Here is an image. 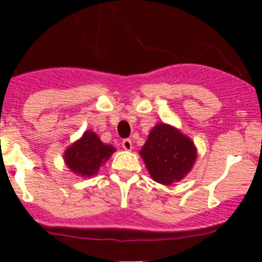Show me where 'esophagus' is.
I'll return each mask as SVG.
<instances>
[{
    "label": "esophagus",
    "instance_id": "34e87169",
    "mask_svg": "<svg viewBox=\"0 0 262 262\" xmlns=\"http://www.w3.org/2000/svg\"><path fill=\"white\" fill-rule=\"evenodd\" d=\"M121 147H123L125 150H132L133 149V143H132L130 139H123V142H121Z\"/></svg>",
    "mask_w": 262,
    "mask_h": 262
}]
</instances>
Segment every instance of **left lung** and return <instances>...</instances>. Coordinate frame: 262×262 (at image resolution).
I'll list each match as a JSON object with an SVG mask.
<instances>
[{
	"instance_id": "left-lung-1",
	"label": "left lung",
	"mask_w": 262,
	"mask_h": 262,
	"mask_svg": "<svg viewBox=\"0 0 262 262\" xmlns=\"http://www.w3.org/2000/svg\"><path fill=\"white\" fill-rule=\"evenodd\" d=\"M150 178L162 185L182 180L196 160L194 142L179 129L160 123L150 130L139 150Z\"/></svg>"
}]
</instances>
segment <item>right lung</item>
<instances>
[{
	"label": "right lung",
	"instance_id": "add662e5",
	"mask_svg": "<svg viewBox=\"0 0 262 262\" xmlns=\"http://www.w3.org/2000/svg\"><path fill=\"white\" fill-rule=\"evenodd\" d=\"M115 148L100 141L96 133L86 130L81 139L70 146L64 152V162L73 173L90 178L96 175L100 166L104 165Z\"/></svg>",
	"mask_w": 262,
	"mask_h": 262
}]
</instances>
